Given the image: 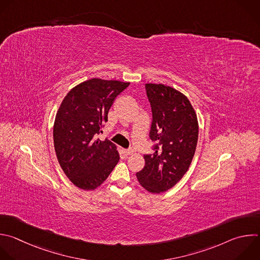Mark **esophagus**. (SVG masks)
Instances as JSON below:
<instances>
[{
  "instance_id": "esophagus-1",
  "label": "esophagus",
  "mask_w": 260,
  "mask_h": 260,
  "mask_svg": "<svg viewBox=\"0 0 260 260\" xmlns=\"http://www.w3.org/2000/svg\"><path fill=\"white\" fill-rule=\"evenodd\" d=\"M124 153L126 155H132L134 153V150L133 149H127V150H124Z\"/></svg>"
}]
</instances>
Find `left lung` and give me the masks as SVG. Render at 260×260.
<instances>
[{
  "instance_id": "8db88e82",
  "label": "left lung",
  "mask_w": 260,
  "mask_h": 260,
  "mask_svg": "<svg viewBox=\"0 0 260 260\" xmlns=\"http://www.w3.org/2000/svg\"><path fill=\"white\" fill-rule=\"evenodd\" d=\"M152 110L149 137L152 154L144 155L145 166L137 172L139 183L151 193L174 187L187 172L198 141V120L188 98L164 84L146 83Z\"/></svg>"
}]
</instances>
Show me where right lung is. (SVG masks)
<instances>
[{"instance_id": "obj_1", "label": "right lung", "mask_w": 260, "mask_h": 260, "mask_svg": "<svg viewBox=\"0 0 260 260\" xmlns=\"http://www.w3.org/2000/svg\"><path fill=\"white\" fill-rule=\"evenodd\" d=\"M129 82L92 78L73 88L56 114L54 147L64 174L78 188L94 190L119 161L116 146L101 141L108 112L115 98Z\"/></svg>"}]
</instances>
